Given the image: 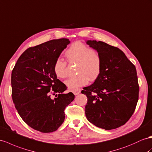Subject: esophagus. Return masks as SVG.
<instances>
[{
  "instance_id": "34e87169",
  "label": "esophagus",
  "mask_w": 152,
  "mask_h": 152,
  "mask_svg": "<svg viewBox=\"0 0 152 152\" xmlns=\"http://www.w3.org/2000/svg\"><path fill=\"white\" fill-rule=\"evenodd\" d=\"M81 89L80 88H76V89H74V90H72V92L74 93V94H75V96L79 94L81 92Z\"/></svg>"
}]
</instances>
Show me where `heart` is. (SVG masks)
<instances>
[{
    "label": "heart",
    "instance_id": "obj_1",
    "mask_svg": "<svg viewBox=\"0 0 152 152\" xmlns=\"http://www.w3.org/2000/svg\"><path fill=\"white\" fill-rule=\"evenodd\" d=\"M65 55L69 63H76L75 76L65 81V85L71 89H76L87 85L88 80L94 81L102 70V57L98 50L89 49L81 42H76L66 50ZM67 62L57 58L54 64L53 69L55 75L60 78L66 77Z\"/></svg>",
    "mask_w": 152,
    "mask_h": 152
}]
</instances>
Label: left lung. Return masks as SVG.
Wrapping results in <instances>:
<instances>
[{"label": "left lung", "mask_w": 152, "mask_h": 152, "mask_svg": "<svg viewBox=\"0 0 152 152\" xmlns=\"http://www.w3.org/2000/svg\"><path fill=\"white\" fill-rule=\"evenodd\" d=\"M102 57V70L94 83L83 88L87 97L85 115L97 127L110 130L124 125L135 111L139 84L135 65L119 48L87 40Z\"/></svg>", "instance_id": "obj_1"}]
</instances>
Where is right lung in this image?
I'll use <instances>...</instances> for the list:
<instances>
[{"mask_svg":"<svg viewBox=\"0 0 152 152\" xmlns=\"http://www.w3.org/2000/svg\"><path fill=\"white\" fill-rule=\"evenodd\" d=\"M70 43L67 38H60L28 48L11 73L12 99L18 114L28 125L43 133L58 130L64 121L65 107L75 99L72 92L64 94L67 87L53 69ZM50 90L56 95L54 99Z\"/></svg>","mask_w":152,"mask_h":152,"instance_id":"obj_1","label":"right lung"}]
</instances>
